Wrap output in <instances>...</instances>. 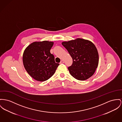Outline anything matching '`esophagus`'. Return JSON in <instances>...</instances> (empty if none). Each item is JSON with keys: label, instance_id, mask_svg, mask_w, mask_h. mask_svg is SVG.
<instances>
[{"label": "esophagus", "instance_id": "obj_1", "mask_svg": "<svg viewBox=\"0 0 122 122\" xmlns=\"http://www.w3.org/2000/svg\"><path fill=\"white\" fill-rule=\"evenodd\" d=\"M60 63V64H63V63H64V61H61Z\"/></svg>", "mask_w": 122, "mask_h": 122}]
</instances>
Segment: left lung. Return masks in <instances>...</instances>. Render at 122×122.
I'll return each mask as SVG.
<instances>
[{"mask_svg":"<svg viewBox=\"0 0 122 122\" xmlns=\"http://www.w3.org/2000/svg\"><path fill=\"white\" fill-rule=\"evenodd\" d=\"M61 43L73 59L72 65L68 67L70 74L79 81H85L92 76L99 61L95 45L90 41L80 38Z\"/></svg>","mask_w":122,"mask_h":122,"instance_id":"left-lung-1","label":"left lung"}]
</instances>
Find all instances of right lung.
<instances>
[{"label": "right lung", "instance_id": "1", "mask_svg": "<svg viewBox=\"0 0 122 122\" xmlns=\"http://www.w3.org/2000/svg\"><path fill=\"white\" fill-rule=\"evenodd\" d=\"M53 44V41H35L25 49L23 55L25 69L37 81L48 80L59 65L55 62L54 55L50 52Z\"/></svg>", "mask_w": 122, "mask_h": 122}]
</instances>
